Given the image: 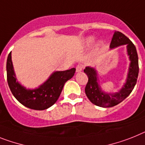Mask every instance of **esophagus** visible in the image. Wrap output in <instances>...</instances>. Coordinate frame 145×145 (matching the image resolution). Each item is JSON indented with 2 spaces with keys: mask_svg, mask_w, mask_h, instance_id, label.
<instances>
[{
  "mask_svg": "<svg viewBox=\"0 0 145 145\" xmlns=\"http://www.w3.org/2000/svg\"><path fill=\"white\" fill-rule=\"evenodd\" d=\"M82 66H81V65H77L76 68V71L77 73L78 72H80V71H82Z\"/></svg>",
  "mask_w": 145,
  "mask_h": 145,
  "instance_id": "34e87169",
  "label": "esophagus"
}]
</instances>
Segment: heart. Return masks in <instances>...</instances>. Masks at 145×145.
<instances>
[{
  "mask_svg": "<svg viewBox=\"0 0 145 145\" xmlns=\"http://www.w3.org/2000/svg\"><path fill=\"white\" fill-rule=\"evenodd\" d=\"M95 42V37L89 36V37H86L82 40V46L83 48H89ZM99 46V44H98Z\"/></svg>",
  "mask_w": 145,
  "mask_h": 145,
  "instance_id": "obj_1",
  "label": "heart"
}]
</instances>
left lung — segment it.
Masks as SVG:
<instances>
[{"mask_svg":"<svg viewBox=\"0 0 145 145\" xmlns=\"http://www.w3.org/2000/svg\"><path fill=\"white\" fill-rule=\"evenodd\" d=\"M121 46H126L130 64L123 86L116 92H108L102 88L99 85L98 71L95 68L86 66L84 69V72L88 77L85 89L86 94L91 103L97 106L102 108L115 106L130 95L137 84L138 75V59L137 48L125 35L115 31L110 42V49Z\"/></svg>","mask_w":145,"mask_h":145,"instance_id":"1","label":"left lung"}]
</instances>
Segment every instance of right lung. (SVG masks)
Returning <instances> with one entry per match:
<instances>
[{
	"mask_svg": "<svg viewBox=\"0 0 145 145\" xmlns=\"http://www.w3.org/2000/svg\"><path fill=\"white\" fill-rule=\"evenodd\" d=\"M75 71L74 68L65 71H55L38 87L26 88L18 81L12 60V52L7 57L8 87L19 103L34 110H42L52 106L57 101L65 82L74 75Z\"/></svg>",
	"mask_w": 145,
	"mask_h": 145,
	"instance_id": "obj_1",
	"label": "right lung"
}]
</instances>
